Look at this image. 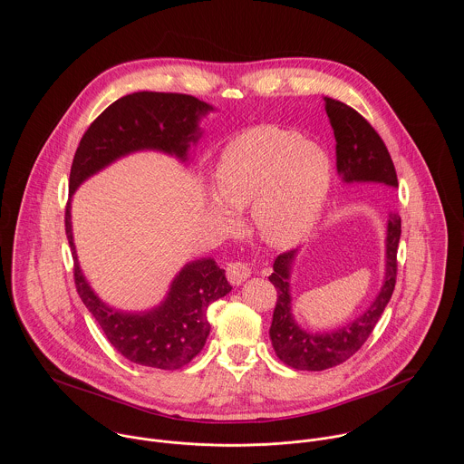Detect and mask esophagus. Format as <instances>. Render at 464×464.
<instances>
[{
	"mask_svg": "<svg viewBox=\"0 0 464 464\" xmlns=\"http://www.w3.org/2000/svg\"><path fill=\"white\" fill-rule=\"evenodd\" d=\"M250 275H252V267L246 265V263L239 261V263H230V265L227 266V278L234 285L243 284Z\"/></svg>",
	"mask_w": 464,
	"mask_h": 464,
	"instance_id": "esophagus-1",
	"label": "esophagus"
}]
</instances>
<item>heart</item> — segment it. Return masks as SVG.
<instances>
[{
	"label": "heart",
	"mask_w": 464,
	"mask_h": 464,
	"mask_svg": "<svg viewBox=\"0 0 464 464\" xmlns=\"http://www.w3.org/2000/svg\"><path fill=\"white\" fill-rule=\"evenodd\" d=\"M331 179V159L318 142L276 127H256L223 150L210 203L227 225L236 223V208L252 205L259 236L284 248L314 228Z\"/></svg>",
	"instance_id": "1"
}]
</instances>
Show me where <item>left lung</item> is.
Masks as SVG:
<instances>
[{
	"label": "left lung",
	"instance_id": "1",
	"mask_svg": "<svg viewBox=\"0 0 464 464\" xmlns=\"http://www.w3.org/2000/svg\"><path fill=\"white\" fill-rule=\"evenodd\" d=\"M325 111L335 137V164L343 182H381L398 188L397 171L392 155L375 129L352 107L325 98ZM401 227L398 214H390L386 237V276L375 302L362 316L334 332L311 334L304 331L291 314L289 276L296 250L275 259L269 282L276 287V304L269 327L271 344L276 357L295 368L307 372L329 370L350 359L370 337L382 316L395 284L397 252Z\"/></svg>",
	"mask_w": 464,
	"mask_h": 464
}]
</instances>
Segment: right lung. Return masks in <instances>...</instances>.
Wrapping results in <instances>:
<instances>
[{
	"mask_svg": "<svg viewBox=\"0 0 464 464\" xmlns=\"http://www.w3.org/2000/svg\"><path fill=\"white\" fill-rule=\"evenodd\" d=\"M212 111L198 98L179 92H133L109 105L85 130L76 148L69 197L91 175L116 159L139 150H159L188 160L191 142L198 140L199 116ZM66 236L74 259V285L89 313L109 343L129 361L159 370H179L189 364L210 332L207 309L228 295L232 285L214 259L184 266L171 282L166 300L146 313H121L105 305L91 289L78 266L71 199L66 205Z\"/></svg>",
	"mask_w": 464,
	"mask_h": 464,
	"instance_id": "add662e5",
	"label": "right lung"
}]
</instances>
